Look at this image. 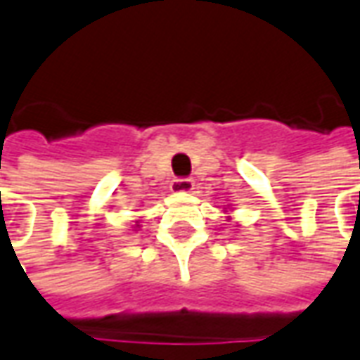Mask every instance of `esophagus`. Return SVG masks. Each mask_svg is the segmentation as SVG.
Instances as JSON below:
<instances>
[{"label":"esophagus","instance_id":"1","mask_svg":"<svg viewBox=\"0 0 360 360\" xmlns=\"http://www.w3.org/2000/svg\"><path fill=\"white\" fill-rule=\"evenodd\" d=\"M193 187H195V181L191 177H177L171 181V191H175V193H191Z\"/></svg>","mask_w":360,"mask_h":360}]
</instances>
